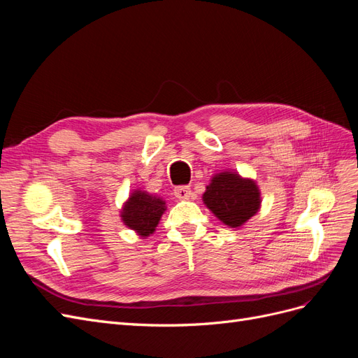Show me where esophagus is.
<instances>
[{"label": "esophagus", "instance_id": "obj_1", "mask_svg": "<svg viewBox=\"0 0 358 358\" xmlns=\"http://www.w3.org/2000/svg\"><path fill=\"white\" fill-rule=\"evenodd\" d=\"M175 196L180 200H188L192 196V191L187 185H180V187L175 188Z\"/></svg>", "mask_w": 358, "mask_h": 358}]
</instances>
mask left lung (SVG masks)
<instances>
[{"instance_id": "1", "label": "left lung", "mask_w": 358, "mask_h": 358, "mask_svg": "<svg viewBox=\"0 0 358 358\" xmlns=\"http://www.w3.org/2000/svg\"><path fill=\"white\" fill-rule=\"evenodd\" d=\"M203 201L216 218L231 229L243 225L262 204L255 182L243 179L234 171L215 175L206 187Z\"/></svg>"}]
</instances>
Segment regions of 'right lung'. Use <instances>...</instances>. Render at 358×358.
I'll list each match as a JSON object with an SVG mask.
<instances>
[{"label": "right lung", "mask_w": 358, "mask_h": 358, "mask_svg": "<svg viewBox=\"0 0 358 358\" xmlns=\"http://www.w3.org/2000/svg\"><path fill=\"white\" fill-rule=\"evenodd\" d=\"M166 210V201L150 196L145 191H134L121 212L124 224L138 236L148 237L155 231L161 215Z\"/></svg>", "instance_id": "1"}]
</instances>
